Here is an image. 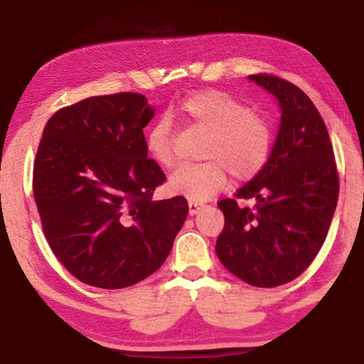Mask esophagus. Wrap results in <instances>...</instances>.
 <instances>
[{"label":"esophagus","instance_id":"1","mask_svg":"<svg viewBox=\"0 0 364 364\" xmlns=\"http://www.w3.org/2000/svg\"><path fill=\"white\" fill-rule=\"evenodd\" d=\"M188 205H189V215L199 213L200 208L204 207V204H200V202H196V200H189Z\"/></svg>","mask_w":364,"mask_h":364}]
</instances>
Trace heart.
Masks as SVG:
<instances>
[{
  "instance_id": "b5f03b06",
  "label": "heart",
  "mask_w": 364,
  "mask_h": 364,
  "mask_svg": "<svg viewBox=\"0 0 364 364\" xmlns=\"http://www.w3.org/2000/svg\"><path fill=\"white\" fill-rule=\"evenodd\" d=\"M180 112L196 127L208 132L202 164L178 167L168 178V188L191 200H207L228 183V170L245 180L267 164L271 132L264 119L225 91H197L180 102ZM147 152L157 164L170 167L175 162L173 123L160 117L147 134Z\"/></svg>"
}]
</instances>
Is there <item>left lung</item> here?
Segmentation results:
<instances>
[{"label": "left lung", "mask_w": 364, "mask_h": 364, "mask_svg": "<svg viewBox=\"0 0 364 364\" xmlns=\"http://www.w3.org/2000/svg\"><path fill=\"white\" fill-rule=\"evenodd\" d=\"M250 82L278 101L279 128L263 168L218 202L225 228L217 239L223 267L250 286L276 287L297 278L321 249L334 217L338 178L328 128L304 91L271 75Z\"/></svg>", "instance_id": "left-lung-1"}]
</instances>
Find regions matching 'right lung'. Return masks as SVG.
Returning a JSON list of instances; mask_svg holds the SVG:
<instances>
[{"instance_id":"obj_1","label":"right lung","mask_w":364,"mask_h":364,"mask_svg":"<svg viewBox=\"0 0 364 364\" xmlns=\"http://www.w3.org/2000/svg\"><path fill=\"white\" fill-rule=\"evenodd\" d=\"M156 114L143 95L95 96L48 120L33 196L49 247L85 284L123 289L167 260L188 217L183 196L152 200L164 171L143 130Z\"/></svg>"}]
</instances>
